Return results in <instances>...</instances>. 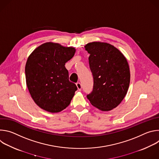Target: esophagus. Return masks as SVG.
Returning a JSON list of instances; mask_svg holds the SVG:
<instances>
[{
  "mask_svg": "<svg viewBox=\"0 0 159 159\" xmlns=\"http://www.w3.org/2000/svg\"><path fill=\"white\" fill-rule=\"evenodd\" d=\"M76 85H77V88H78V90H81V89H82V85H81V84L80 83V82H77V84H76Z\"/></svg>",
  "mask_w": 159,
  "mask_h": 159,
  "instance_id": "34e87169",
  "label": "esophagus"
}]
</instances>
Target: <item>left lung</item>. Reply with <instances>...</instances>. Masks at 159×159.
<instances>
[{"label": "left lung", "instance_id": "left-lung-1", "mask_svg": "<svg viewBox=\"0 0 159 159\" xmlns=\"http://www.w3.org/2000/svg\"><path fill=\"white\" fill-rule=\"evenodd\" d=\"M94 79L92 93L87 96L93 106L102 111L116 107L127 94L130 82L128 63L113 45L99 41L84 47Z\"/></svg>", "mask_w": 159, "mask_h": 159}]
</instances>
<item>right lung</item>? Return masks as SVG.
Segmentation results:
<instances>
[{
  "mask_svg": "<svg viewBox=\"0 0 159 159\" xmlns=\"http://www.w3.org/2000/svg\"><path fill=\"white\" fill-rule=\"evenodd\" d=\"M75 48L47 42L37 47L28 58L26 81L34 102L50 112H58L69 106L77 87L70 82L65 66Z\"/></svg>",
  "mask_w": 159,
  "mask_h": 159,
  "instance_id": "right-lung-1",
  "label": "right lung"
}]
</instances>
